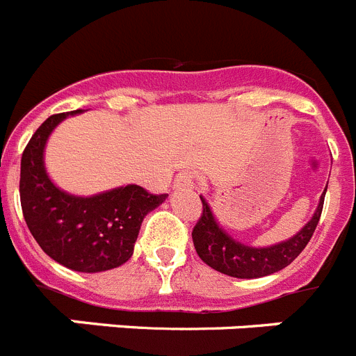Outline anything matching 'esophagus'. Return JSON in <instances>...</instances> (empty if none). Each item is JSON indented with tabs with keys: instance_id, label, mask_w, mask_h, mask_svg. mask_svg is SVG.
Listing matches in <instances>:
<instances>
[{
	"instance_id": "esophagus-1",
	"label": "esophagus",
	"mask_w": 356,
	"mask_h": 356,
	"mask_svg": "<svg viewBox=\"0 0 356 356\" xmlns=\"http://www.w3.org/2000/svg\"><path fill=\"white\" fill-rule=\"evenodd\" d=\"M194 175L191 171H181L180 175L176 176L175 180V188H194Z\"/></svg>"
}]
</instances>
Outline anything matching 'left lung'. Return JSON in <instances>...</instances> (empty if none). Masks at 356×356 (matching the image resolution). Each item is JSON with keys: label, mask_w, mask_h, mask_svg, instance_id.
Here are the masks:
<instances>
[{"label": "left lung", "mask_w": 356, "mask_h": 356, "mask_svg": "<svg viewBox=\"0 0 356 356\" xmlns=\"http://www.w3.org/2000/svg\"><path fill=\"white\" fill-rule=\"evenodd\" d=\"M325 194L326 188L321 196L312 219L298 234L292 235L287 241L266 248L248 246L226 234L213 217L212 209L205 197L200 196L201 203H203V212L193 229L196 253L207 266L222 275L234 276V278H262V276L282 271L305 250L308 241L312 238L321 212H323Z\"/></svg>", "instance_id": "1"}]
</instances>
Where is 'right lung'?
Segmentation results:
<instances>
[{
    "label": "right lung",
    "instance_id": "1",
    "mask_svg": "<svg viewBox=\"0 0 356 356\" xmlns=\"http://www.w3.org/2000/svg\"><path fill=\"white\" fill-rule=\"evenodd\" d=\"M81 112L55 114L37 128L21 156L19 194L24 221L44 253L72 271L102 273L130 260L144 217L168 194L124 185L83 197L56 187L44 165V147L64 119Z\"/></svg>",
    "mask_w": 356,
    "mask_h": 356
}]
</instances>
